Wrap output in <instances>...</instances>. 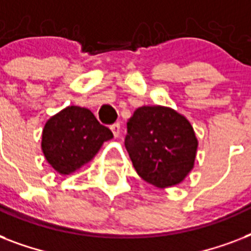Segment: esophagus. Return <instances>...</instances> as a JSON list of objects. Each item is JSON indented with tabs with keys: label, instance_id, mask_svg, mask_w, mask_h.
Masks as SVG:
<instances>
[{
	"label": "esophagus",
	"instance_id": "obj_1",
	"mask_svg": "<svg viewBox=\"0 0 251 251\" xmlns=\"http://www.w3.org/2000/svg\"><path fill=\"white\" fill-rule=\"evenodd\" d=\"M110 129H112V133H113L114 137H118L120 133H121V125H120V122L113 124V125L110 126Z\"/></svg>",
	"mask_w": 251,
	"mask_h": 251
}]
</instances>
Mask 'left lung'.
<instances>
[{
    "label": "left lung",
    "mask_w": 251,
    "mask_h": 251,
    "mask_svg": "<svg viewBox=\"0 0 251 251\" xmlns=\"http://www.w3.org/2000/svg\"><path fill=\"white\" fill-rule=\"evenodd\" d=\"M125 147L142 178L168 187L193 169L198 141L190 122L176 110L141 106L127 121Z\"/></svg>",
    "instance_id": "obj_1"
}]
</instances>
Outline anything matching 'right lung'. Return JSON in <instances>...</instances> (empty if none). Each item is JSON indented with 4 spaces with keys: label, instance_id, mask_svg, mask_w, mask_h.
Segmentation results:
<instances>
[{
    "label": "right lung",
    "instance_id": "right-lung-1",
    "mask_svg": "<svg viewBox=\"0 0 251 251\" xmlns=\"http://www.w3.org/2000/svg\"><path fill=\"white\" fill-rule=\"evenodd\" d=\"M113 133L87 108L72 105L53 116L44 126L41 149L61 175H70L96 155Z\"/></svg>",
    "mask_w": 251,
    "mask_h": 251
}]
</instances>
